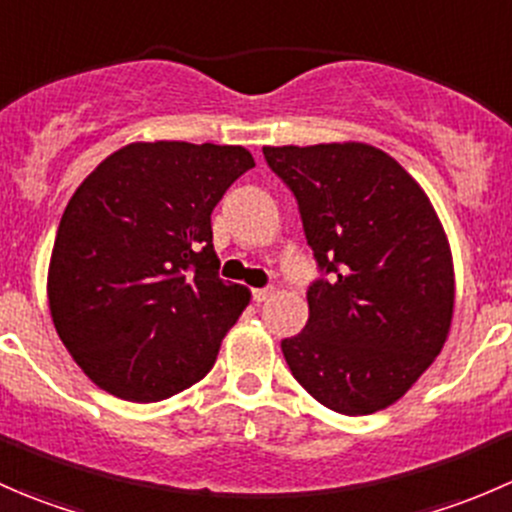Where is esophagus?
<instances>
[{
    "label": "esophagus",
    "mask_w": 512,
    "mask_h": 512,
    "mask_svg": "<svg viewBox=\"0 0 512 512\" xmlns=\"http://www.w3.org/2000/svg\"><path fill=\"white\" fill-rule=\"evenodd\" d=\"M272 294H275V289L272 287H262V289H252V299H255L257 304H262V302H267V299L272 297Z\"/></svg>",
    "instance_id": "obj_1"
}]
</instances>
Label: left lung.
<instances>
[{
	"label": "left lung",
	"mask_w": 512,
	"mask_h": 512,
	"mask_svg": "<svg viewBox=\"0 0 512 512\" xmlns=\"http://www.w3.org/2000/svg\"><path fill=\"white\" fill-rule=\"evenodd\" d=\"M297 198L319 270L309 319L282 342L292 376L327 409L366 416L396 404L451 332L456 275L421 185L369 143L265 146Z\"/></svg>",
	"instance_id": "1"
}]
</instances>
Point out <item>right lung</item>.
Wrapping results in <instances>:
<instances>
[{
  "label": "right lung",
  "mask_w": 512,
  "mask_h": 512,
  "mask_svg": "<svg viewBox=\"0 0 512 512\" xmlns=\"http://www.w3.org/2000/svg\"><path fill=\"white\" fill-rule=\"evenodd\" d=\"M252 165L242 146L128 143L71 195L46 294L56 334L98 389L151 404L213 369L250 289L218 277L210 213Z\"/></svg>",
  "instance_id": "right-lung-1"
}]
</instances>
